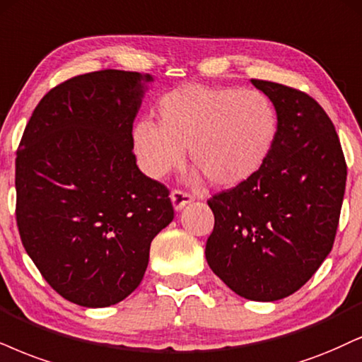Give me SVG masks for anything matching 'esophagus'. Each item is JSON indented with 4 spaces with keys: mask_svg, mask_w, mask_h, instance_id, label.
<instances>
[{
    "mask_svg": "<svg viewBox=\"0 0 362 362\" xmlns=\"http://www.w3.org/2000/svg\"><path fill=\"white\" fill-rule=\"evenodd\" d=\"M193 199H194L193 194L186 193V191H182V189H174L171 193V202H173L174 209H182L186 204H189L191 202H193Z\"/></svg>",
    "mask_w": 362,
    "mask_h": 362,
    "instance_id": "1",
    "label": "esophagus"
}]
</instances>
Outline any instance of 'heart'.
Segmentation results:
<instances>
[{
  "label": "heart",
  "mask_w": 362,
  "mask_h": 362,
  "mask_svg": "<svg viewBox=\"0 0 362 362\" xmlns=\"http://www.w3.org/2000/svg\"><path fill=\"white\" fill-rule=\"evenodd\" d=\"M158 124L134 126L132 146L147 176L159 180L185 160L220 188L252 180L265 166L279 136V115L260 90L188 83L158 104Z\"/></svg>",
  "instance_id": "obj_1"
}]
</instances>
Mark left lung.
Returning <instances> with one entry per match:
<instances>
[{
    "label": "left lung",
    "instance_id": "1",
    "mask_svg": "<svg viewBox=\"0 0 362 362\" xmlns=\"http://www.w3.org/2000/svg\"><path fill=\"white\" fill-rule=\"evenodd\" d=\"M274 102L279 136L252 180L208 199L215 228L206 262L248 300L292 296L331 253L347 166L332 120L297 88L252 78Z\"/></svg>",
    "mask_w": 362,
    "mask_h": 362
}]
</instances>
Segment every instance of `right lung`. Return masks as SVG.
<instances>
[{
  "instance_id": "obj_1",
  "label": "right lung",
  "mask_w": 362,
  "mask_h": 362,
  "mask_svg": "<svg viewBox=\"0 0 362 362\" xmlns=\"http://www.w3.org/2000/svg\"><path fill=\"white\" fill-rule=\"evenodd\" d=\"M151 75L99 70L53 87L16 153V225L50 287L109 307L139 287L151 242L174 218L169 189L136 164L132 124Z\"/></svg>"
}]
</instances>
